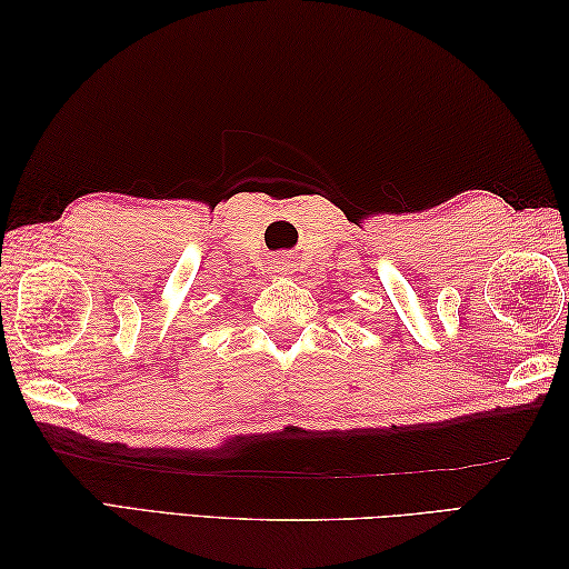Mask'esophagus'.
<instances>
[{
	"label": "esophagus",
	"mask_w": 569,
	"mask_h": 569,
	"mask_svg": "<svg viewBox=\"0 0 569 569\" xmlns=\"http://www.w3.org/2000/svg\"><path fill=\"white\" fill-rule=\"evenodd\" d=\"M291 266H293V263H291V261H288V259H278V261H276V269H278V271H281V273H286L288 269H291Z\"/></svg>",
	"instance_id": "34e87169"
}]
</instances>
